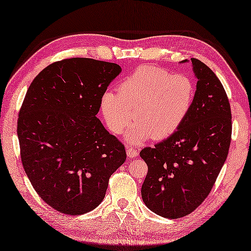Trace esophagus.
Segmentation results:
<instances>
[{
	"label": "esophagus",
	"mask_w": 251,
	"mask_h": 251,
	"mask_svg": "<svg viewBox=\"0 0 251 251\" xmlns=\"http://www.w3.org/2000/svg\"><path fill=\"white\" fill-rule=\"evenodd\" d=\"M126 153H127V156H128V157H136L138 154H139L138 150H136V149H132V148L127 149Z\"/></svg>",
	"instance_id": "esophagus-1"
}]
</instances>
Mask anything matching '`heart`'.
Returning a JSON list of instances; mask_svg holds the SVG:
<instances>
[{
	"label": "heart",
	"mask_w": 251,
	"mask_h": 251,
	"mask_svg": "<svg viewBox=\"0 0 251 251\" xmlns=\"http://www.w3.org/2000/svg\"><path fill=\"white\" fill-rule=\"evenodd\" d=\"M117 92L108 90L100 98L105 124L121 135L134 119L127 140L141 143L166 139L180 128L193 108L196 85L185 74L142 66L123 79Z\"/></svg>",
	"instance_id": "obj_1"
}]
</instances>
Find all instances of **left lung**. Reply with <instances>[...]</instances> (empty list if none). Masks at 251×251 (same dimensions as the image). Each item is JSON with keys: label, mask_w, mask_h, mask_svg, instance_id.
<instances>
[{"label": "left lung", "mask_w": 251, "mask_h": 251, "mask_svg": "<svg viewBox=\"0 0 251 251\" xmlns=\"http://www.w3.org/2000/svg\"><path fill=\"white\" fill-rule=\"evenodd\" d=\"M191 61L197 83L190 114L175 134L140 152L148 165L142 201L167 219L189 215L204 201L231 143L232 114L226 90L204 62Z\"/></svg>", "instance_id": "obj_1"}]
</instances>
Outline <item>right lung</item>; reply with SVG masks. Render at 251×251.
Masks as SVG:
<instances>
[{
  "mask_svg": "<svg viewBox=\"0 0 251 251\" xmlns=\"http://www.w3.org/2000/svg\"><path fill=\"white\" fill-rule=\"evenodd\" d=\"M122 68L70 58L42 70L19 111L17 134L25 172L36 193L62 214L95 209L125 147L99 121L100 98Z\"/></svg>",
  "mask_w": 251,
  "mask_h": 251,
  "instance_id": "obj_1",
  "label": "right lung"
}]
</instances>
